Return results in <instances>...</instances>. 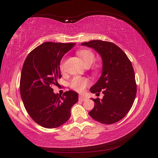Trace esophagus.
Returning <instances> with one entry per match:
<instances>
[{"instance_id":"obj_1","label":"esophagus","mask_w":158,"mask_h":158,"mask_svg":"<svg viewBox=\"0 0 158 158\" xmlns=\"http://www.w3.org/2000/svg\"><path fill=\"white\" fill-rule=\"evenodd\" d=\"M79 100L81 102H84L85 101V100H87V98L84 96V95H79Z\"/></svg>"}]
</instances>
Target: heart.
Segmentation results:
<instances>
[{
    "label": "heart",
    "instance_id": "obj_1",
    "mask_svg": "<svg viewBox=\"0 0 158 158\" xmlns=\"http://www.w3.org/2000/svg\"><path fill=\"white\" fill-rule=\"evenodd\" d=\"M78 55L83 61L84 64L85 65L92 64L95 60V55L94 52L89 49H82L78 51ZM60 69L62 72L64 70V63L62 62L60 65ZM89 84V80L88 78L82 77V76H76L71 80L70 86V88L78 92H82L85 89Z\"/></svg>",
    "mask_w": 158,
    "mask_h": 158
}]
</instances>
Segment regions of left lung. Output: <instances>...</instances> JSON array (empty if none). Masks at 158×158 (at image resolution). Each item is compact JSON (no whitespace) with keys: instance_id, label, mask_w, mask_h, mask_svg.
Here are the masks:
<instances>
[{"instance_id":"8db88e82","label":"left lung","mask_w":158,"mask_h":158,"mask_svg":"<svg viewBox=\"0 0 158 158\" xmlns=\"http://www.w3.org/2000/svg\"><path fill=\"white\" fill-rule=\"evenodd\" d=\"M82 45L92 47L101 55L103 70L90 92L104 94L102 99H92L94 107L90 117L99 123L110 125L125 117L130 111L136 95L135 74L131 60L120 47L109 41L92 40Z\"/></svg>"}]
</instances>
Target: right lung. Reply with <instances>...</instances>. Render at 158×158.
<instances>
[{"label":"right lung","instance_id":"obj_1","mask_svg":"<svg viewBox=\"0 0 158 158\" xmlns=\"http://www.w3.org/2000/svg\"><path fill=\"white\" fill-rule=\"evenodd\" d=\"M75 44L44 43L32 50L23 63L20 82L23 106L33 120L44 128L63 125L78 100V94L74 91L65 92L61 96L52 88L59 85L62 58Z\"/></svg>","mask_w":158,"mask_h":158}]
</instances>
